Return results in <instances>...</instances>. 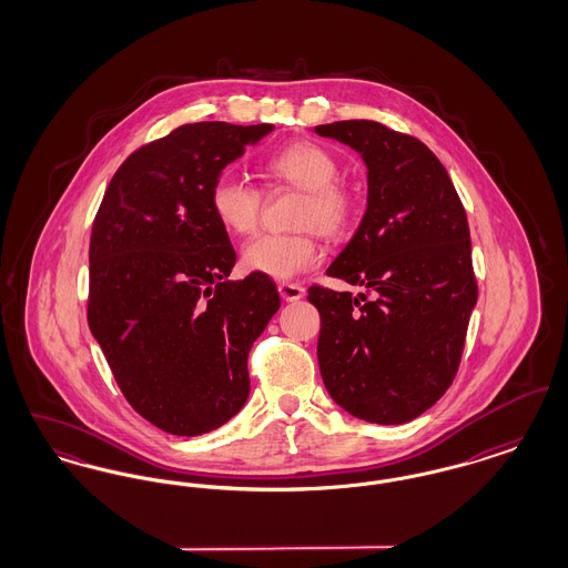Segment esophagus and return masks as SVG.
<instances>
[{
    "mask_svg": "<svg viewBox=\"0 0 568 568\" xmlns=\"http://www.w3.org/2000/svg\"><path fill=\"white\" fill-rule=\"evenodd\" d=\"M278 294L285 302H296L304 297V287L297 283H278Z\"/></svg>",
    "mask_w": 568,
    "mask_h": 568,
    "instance_id": "obj_1",
    "label": "esophagus"
}]
</instances>
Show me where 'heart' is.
Returning a JSON list of instances; mask_svg holds the SVG:
<instances>
[{"label":"heart","mask_w":568,"mask_h":568,"mask_svg":"<svg viewBox=\"0 0 568 568\" xmlns=\"http://www.w3.org/2000/svg\"><path fill=\"white\" fill-rule=\"evenodd\" d=\"M264 176L294 190L306 191L297 209V234H264L243 248V266L271 278H292L322 262L324 234L341 241L352 232L359 211L357 193L341 183V163L317 142L296 140L271 153L262 163ZM209 204L216 221L234 236H248L262 216V191L236 174L223 172L209 191Z\"/></svg>","instance_id":"b5f03b06"}]
</instances>
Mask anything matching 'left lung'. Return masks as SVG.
Listing matches in <instances>:
<instances>
[{
  "label": "left lung",
  "instance_id": "1",
  "mask_svg": "<svg viewBox=\"0 0 568 568\" xmlns=\"http://www.w3.org/2000/svg\"><path fill=\"white\" fill-rule=\"evenodd\" d=\"M368 168V206L327 276L364 287L308 290L322 315L320 371L332 400L371 424H406L449 389L477 304L470 230L433 151L377 121H336Z\"/></svg>",
  "mask_w": 568,
  "mask_h": 568
}]
</instances>
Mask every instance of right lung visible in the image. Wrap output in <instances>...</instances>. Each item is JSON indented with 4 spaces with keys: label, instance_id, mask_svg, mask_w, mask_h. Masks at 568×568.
Here are the masks:
<instances>
[{
    "label": "right lung",
    "instance_id": "obj_1",
    "mask_svg": "<svg viewBox=\"0 0 568 568\" xmlns=\"http://www.w3.org/2000/svg\"><path fill=\"white\" fill-rule=\"evenodd\" d=\"M272 130L176 128L121 163L93 221L89 327L128 403L163 433H211L248 398V352L281 297L271 276L227 278L236 253L209 191Z\"/></svg>",
    "mask_w": 568,
    "mask_h": 568
}]
</instances>
